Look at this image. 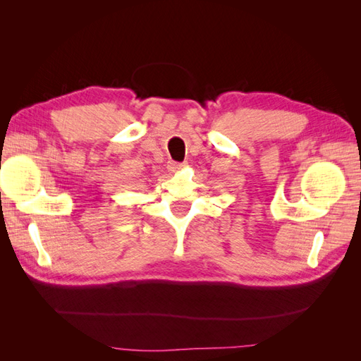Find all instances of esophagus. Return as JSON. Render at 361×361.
<instances>
[{
    "instance_id": "1",
    "label": "esophagus",
    "mask_w": 361,
    "mask_h": 361,
    "mask_svg": "<svg viewBox=\"0 0 361 361\" xmlns=\"http://www.w3.org/2000/svg\"><path fill=\"white\" fill-rule=\"evenodd\" d=\"M167 167H169V170H170V171H173V173H174V171H179V170H182V169L185 167V164H183V162H174V161H170Z\"/></svg>"
}]
</instances>
